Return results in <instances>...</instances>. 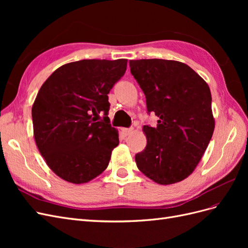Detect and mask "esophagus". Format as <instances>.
I'll use <instances>...</instances> for the list:
<instances>
[{"label":"esophagus","instance_id":"esophagus-1","mask_svg":"<svg viewBox=\"0 0 248 248\" xmlns=\"http://www.w3.org/2000/svg\"><path fill=\"white\" fill-rule=\"evenodd\" d=\"M133 128H123L122 129V133L124 134V136H128V134H130L132 132Z\"/></svg>","mask_w":248,"mask_h":248}]
</instances>
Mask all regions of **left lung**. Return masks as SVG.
Listing matches in <instances>:
<instances>
[{"instance_id":"8db88e82","label":"left lung","mask_w":248,"mask_h":248,"mask_svg":"<svg viewBox=\"0 0 248 248\" xmlns=\"http://www.w3.org/2000/svg\"><path fill=\"white\" fill-rule=\"evenodd\" d=\"M129 66L146 96L148 114L159 119L156 127L142 128L147 146L136 155L137 166L158 184L182 181L198 166L214 131L210 89L178 61L131 60Z\"/></svg>"}]
</instances>
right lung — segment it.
I'll return each mask as SVG.
<instances>
[{"mask_svg":"<svg viewBox=\"0 0 248 248\" xmlns=\"http://www.w3.org/2000/svg\"><path fill=\"white\" fill-rule=\"evenodd\" d=\"M127 60H80L58 68L32 108L34 138L50 170L65 181L89 182L108 166L119 145L108 96Z\"/></svg>","mask_w":248,"mask_h":248,"instance_id":"add662e5","label":"right lung"}]
</instances>
